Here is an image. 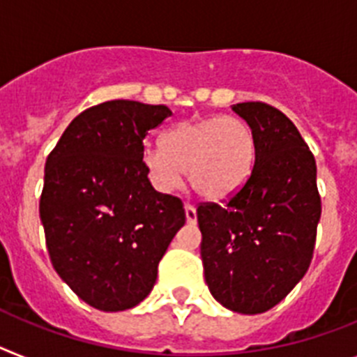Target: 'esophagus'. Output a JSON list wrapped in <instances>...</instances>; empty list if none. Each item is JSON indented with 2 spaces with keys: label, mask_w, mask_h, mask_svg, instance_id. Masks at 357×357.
<instances>
[{
  "label": "esophagus",
  "mask_w": 357,
  "mask_h": 357,
  "mask_svg": "<svg viewBox=\"0 0 357 357\" xmlns=\"http://www.w3.org/2000/svg\"><path fill=\"white\" fill-rule=\"evenodd\" d=\"M185 215H187V223H196L197 220V215H196V206L190 205V203H187L185 205Z\"/></svg>",
  "instance_id": "34e87169"
}]
</instances>
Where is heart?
Masks as SVG:
<instances>
[{
    "label": "heart",
    "mask_w": 357,
    "mask_h": 357,
    "mask_svg": "<svg viewBox=\"0 0 357 357\" xmlns=\"http://www.w3.org/2000/svg\"><path fill=\"white\" fill-rule=\"evenodd\" d=\"M256 163V136L234 116L185 119L163 136V146H145L143 167L155 188L170 192L183 174L194 192L221 202L247 183Z\"/></svg>",
    "instance_id": "obj_1"
}]
</instances>
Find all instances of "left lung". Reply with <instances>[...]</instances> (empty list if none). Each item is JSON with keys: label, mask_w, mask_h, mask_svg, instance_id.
<instances>
[{"label": "left lung", "mask_w": 357, "mask_h": 357, "mask_svg": "<svg viewBox=\"0 0 357 357\" xmlns=\"http://www.w3.org/2000/svg\"><path fill=\"white\" fill-rule=\"evenodd\" d=\"M232 110L256 136V163L225 206H197L202 259L215 301L232 312L261 314L308 271L321 197L316 160L285 114L261 101Z\"/></svg>", "instance_id": "left-lung-1"}]
</instances>
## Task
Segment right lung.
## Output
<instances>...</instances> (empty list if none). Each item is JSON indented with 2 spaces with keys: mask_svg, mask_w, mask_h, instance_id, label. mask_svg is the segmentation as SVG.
Listing matches in <instances>:
<instances>
[{
  "mask_svg": "<svg viewBox=\"0 0 357 357\" xmlns=\"http://www.w3.org/2000/svg\"><path fill=\"white\" fill-rule=\"evenodd\" d=\"M165 105L114 100L72 119L45 163L40 218L52 266L91 307L119 312L151 294L185 225L181 199L152 187L143 139Z\"/></svg>",
  "mask_w": 357,
  "mask_h": 357,
  "instance_id": "obj_1",
  "label": "right lung"
}]
</instances>
